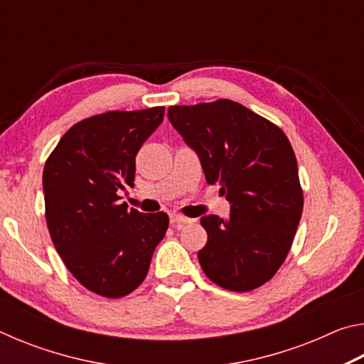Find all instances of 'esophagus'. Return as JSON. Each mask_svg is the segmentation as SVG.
<instances>
[{
	"label": "esophagus",
	"instance_id": "esophagus-1",
	"mask_svg": "<svg viewBox=\"0 0 364 364\" xmlns=\"http://www.w3.org/2000/svg\"><path fill=\"white\" fill-rule=\"evenodd\" d=\"M191 221H193V220L183 217V215H178V213H171V215H170V223H171V226L180 228V226H183V225L191 223Z\"/></svg>",
	"mask_w": 364,
	"mask_h": 364
}]
</instances>
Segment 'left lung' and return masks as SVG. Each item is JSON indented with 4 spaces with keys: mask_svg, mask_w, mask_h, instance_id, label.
<instances>
[{
    "mask_svg": "<svg viewBox=\"0 0 364 364\" xmlns=\"http://www.w3.org/2000/svg\"><path fill=\"white\" fill-rule=\"evenodd\" d=\"M168 120L220 184L231 210L200 218L199 263L207 278L245 292L273 278L286 260L304 208L292 146L278 127L230 100L171 106Z\"/></svg>",
    "mask_w": 364,
    "mask_h": 364,
    "instance_id": "left-lung-1",
    "label": "left lung"
}]
</instances>
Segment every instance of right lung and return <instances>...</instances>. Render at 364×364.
Returning a JSON list of instances; mask_svg holds the SVG:
<instances>
[{
  "instance_id": "right-lung-1",
  "label": "right lung",
  "mask_w": 364,
  "mask_h": 364,
  "mask_svg": "<svg viewBox=\"0 0 364 364\" xmlns=\"http://www.w3.org/2000/svg\"><path fill=\"white\" fill-rule=\"evenodd\" d=\"M164 107L90 117L67 132L43 170L46 223L67 269L88 291L120 299L144 281L167 213L128 208L136 154L164 120Z\"/></svg>"
}]
</instances>
